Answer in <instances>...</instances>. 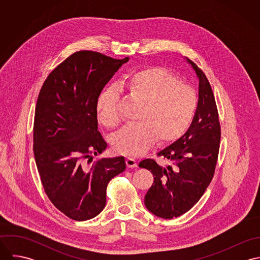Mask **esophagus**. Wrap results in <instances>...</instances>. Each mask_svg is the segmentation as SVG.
Segmentation results:
<instances>
[{"mask_svg": "<svg viewBox=\"0 0 260 260\" xmlns=\"http://www.w3.org/2000/svg\"><path fill=\"white\" fill-rule=\"evenodd\" d=\"M126 165L129 168H134V167L137 166V161H136V159H134L132 157H127L126 158Z\"/></svg>", "mask_w": 260, "mask_h": 260, "instance_id": "34e87169", "label": "esophagus"}]
</instances>
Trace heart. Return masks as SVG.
I'll use <instances>...</instances> for the list:
<instances>
[{"label": "heart", "mask_w": 260, "mask_h": 260, "mask_svg": "<svg viewBox=\"0 0 260 260\" xmlns=\"http://www.w3.org/2000/svg\"><path fill=\"white\" fill-rule=\"evenodd\" d=\"M131 95L143 102L139 122L125 125L112 138L117 152L136 156L154 143L156 138L168 142L180 137L190 126L197 109L195 91L167 70L152 67L130 75L126 82ZM120 88L111 85L103 90L97 102L98 118L108 127L118 125Z\"/></svg>", "instance_id": "obj_1"}]
</instances>
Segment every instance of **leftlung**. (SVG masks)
I'll list each match as a JSON object with an SVG mask.
<instances>
[{
    "instance_id": "obj_1",
    "label": "left lung",
    "mask_w": 260,
    "mask_h": 260,
    "mask_svg": "<svg viewBox=\"0 0 260 260\" xmlns=\"http://www.w3.org/2000/svg\"><path fill=\"white\" fill-rule=\"evenodd\" d=\"M198 80V105L188 130L178 140L158 152L171 162L165 167L145 159L154 182L145 195L146 208L154 215L171 219L184 214L201 198L215 170L220 143V124L211 86L204 73L189 59Z\"/></svg>"
}]
</instances>
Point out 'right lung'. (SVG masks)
I'll list each match as a JSON object with an SVG mask.
<instances>
[{
	"label": "right lung",
	"mask_w": 260,
	"mask_h": 260,
	"mask_svg": "<svg viewBox=\"0 0 260 260\" xmlns=\"http://www.w3.org/2000/svg\"><path fill=\"white\" fill-rule=\"evenodd\" d=\"M98 52L79 51L55 68L38 97L34 121V156L45 192L66 216L83 221L106 205L109 181L126 169L123 156L93 154L107 143L98 131V98L114 74L128 62ZM89 162V160H88Z\"/></svg>",
	"instance_id": "right-lung-1"
}]
</instances>
